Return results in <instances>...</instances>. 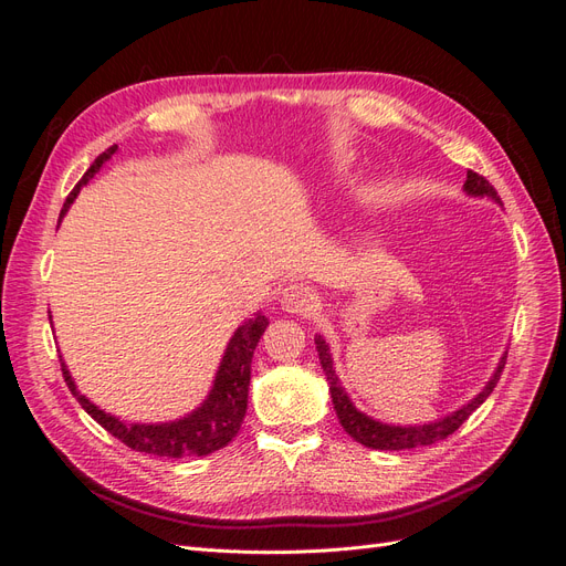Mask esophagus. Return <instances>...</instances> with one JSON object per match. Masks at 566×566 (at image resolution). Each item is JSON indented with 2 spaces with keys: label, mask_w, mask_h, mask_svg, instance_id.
<instances>
[{
  "label": "esophagus",
  "mask_w": 566,
  "mask_h": 566,
  "mask_svg": "<svg viewBox=\"0 0 566 566\" xmlns=\"http://www.w3.org/2000/svg\"><path fill=\"white\" fill-rule=\"evenodd\" d=\"M281 306L290 314H310L316 310L314 290L304 283H290L281 295Z\"/></svg>",
  "instance_id": "esophagus-1"
}]
</instances>
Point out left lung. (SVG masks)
I'll use <instances>...</instances> for the list:
<instances>
[{
	"mask_svg": "<svg viewBox=\"0 0 566 566\" xmlns=\"http://www.w3.org/2000/svg\"><path fill=\"white\" fill-rule=\"evenodd\" d=\"M462 188H465L468 196L491 198L493 202H501V196L495 193V188L484 177H479L476 172H472V169H468V181ZM314 342H316V352H318V358H321V368L325 373V380H328V385H331V397H333V406H335V413L339 418V424L345 427V432L354 441L364 443V447H368V449H378V451H403V449L430 447V443L441 441V439H447L449 434H453L458 427L465 422L474 413V410L489 399V394L493 391L495 382L501 380V373L505 368V358H507V354H503L499 368H495V373L491 375V380L470 403H465L462 408L453 410L451 416L439 418L434 422L403 427V424H387V422H380V420H373L370 416L361 413V410H358L352 403L349 394L345 391V387H342V382L337 378L328 342H325L321 335H316Z\"/></svg>",
	"mask_w": 566,
	"mask_h": 566,
	"instance_id": "8db88e82",
	"label": "left lung"
}]
</instances>
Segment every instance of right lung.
Returning <instances> with one entry per match:
<instances>
[{"mask_svg": "<svg viewBox=\"0 0 566 566\" xmlns=\"http://www.w3.org/2000/svg\"><path fill=\"white\" fill-rule=\"evenodd\" d=\"M117 146L106 148L101 156L92 163V167L84 172V177L77 181V186L65 198L61 219L71 208V202L77 198L80 188L94 179V175L104 167L106 160H111ZM269 318L260 312L254 318H248L243 325H238V331L229 339L224 358H221L214 385L193 413H188L172 422H158V424H139V422H125L119 420L106 410L94 406L84 394L77 391L71 370L65 368L61 358V370L67 389L73 391V397L80 401V406L87 410V413L111 432L115 439H119L125 447L160 455V458H193V455H210L219 449H224L227 443L241 430V422L248 410V387H250V366H252V354L256 349V342H260L262 333L266 331Z\"/></svg>", "mask_w": 566, "mask_h": 566, "instance_id": "1", "label": "right lung"}]
</instances>
